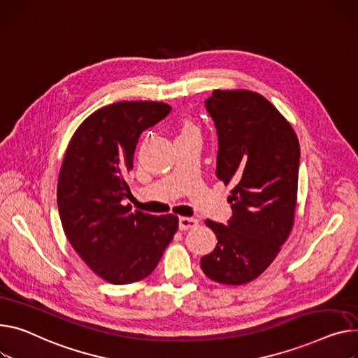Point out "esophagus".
<instances>
[{"label":"esophagus","mask_w":358,"mask_h":358,"mask_svg":"<svg viewBox=\"0 0 358 358\" xmlns=\"http://www.w3.org/2000/svg\"><path fill=\"white\" fill-rule=\"evenodd\" d=\"M199 224V220L194 217H180L178 219V227L180 230H188V229H193Z\"/></svg>","instance_id":"34e87169"}]
</instances>
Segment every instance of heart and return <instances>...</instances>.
Instances as JSON below:
<instances>
[{"instance_id":"obj_1","label":"heart","mask_w":358,"mask_h":358,"mask_svg":"<svg viewBox=\"0 0 358 358\" xmlns=\"http://www.w3.org/2000/svg\"><path fill=\"white\" fill-rule=\"evenodd\" d=\"M192 132H197L196 127L192 122H182L180 125V135L181 134H192Z\"/></svg>"}]
</instances>
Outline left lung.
I'll return each instance as SVG.
<instances>
[{
	"label": "left lung",
	"instance_id": "8db88e82",
	"mask_svg": "<svg viewBox=\"0 0 358 358\" xmlns=\"http://www.w3.org/2000/svg\"><path fill=\"white\" fill-rule=\"evenodd\" d=\"M206 109L219 136L216 176L234 187L227 226L206 220L217 245L200 265L214 282L243 285L268 269L294 227L299 142L283 115L256 92L216 89Z\"/></svg>",
	"mask_w": 358,
	"mask_h": 358
}]
</instances>
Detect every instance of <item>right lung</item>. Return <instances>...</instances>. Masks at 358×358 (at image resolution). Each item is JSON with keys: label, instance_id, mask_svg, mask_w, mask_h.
Segmentation results:
<instances>
[{"label": "right lung", "instance_id": "obj_1", "mask_svg": "<svg viewBox=\"0 0 358 358\" xmlns=\"http://www.w3.org/2000/svg\"><path fill=\"white\" fill-rule=\"evenodd\" d=\"M164 102L124 101L89 115L71 136L57 181V207L67 241L103 280L147 278L178 229L174 214L132 211L124 200L141 134L170 113Z\"/></svg>", "mask_w": 358, "mask_h": 358}]
</instances>
